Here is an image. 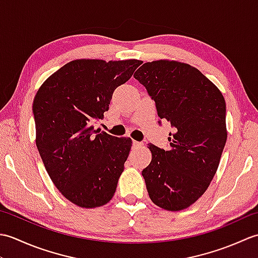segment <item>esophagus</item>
<instances>
[{
	"label": "esophagus",
	"mask_w": 258,
	"mask_h": 258,
	"mask_svg": "<svg viewBox=\"0 0 258 258\" xmlns=\"http://www.w3.org/2000/svg\"><path fill=\"white\" fill-rule=\"evenodd\" d=\"M140 146H142V143L141 142H138V141H133V147H140Z\"/></svg>",
	"instance_id": "34e87169"
}]
</instances>
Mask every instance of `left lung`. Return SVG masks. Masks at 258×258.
Wrapping results in <instances>:
<instances>
[{
	"label": "left lung",
	"instance_id": "8db88e82",
	"mask_svg": "<svg viewBox=\"0 0 258 258\" xmlns=\"http://www.w3.org/2000/svg\"><path fill=\"white\" fill-rule=\"evenodd\" d=\"M134 78L173 128L168 150L149 144L152 162L142 175L150 199L164 210H184L205 193L217 171L227 139L225 100L188 64L149 62Z\"/></svg>",
	"mask_w": 258,
	"mask_h": 258
}]
</instances>
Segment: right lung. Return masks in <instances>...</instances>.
I'll return each mask as SVG.
<instances>
[{
  "label": "right lung",
  "instance_id": "right-lung-1",
  "mask_svg": "<svg viewBox=\"0 0 258 258\" xmlns=\"http://www.w3.org/2000/svg\"><path fill=\"white\" fill-rule=\"evenodd\" d=\"M142 64L138 59H76L56 71L33 101L36 146L52 182L75 205L93 208L112 200L132 146L94 123L108 111L116 87Z\"/></svg>",
  "mask_w": 258,
  "mask_h": 258
}]
</instances>
